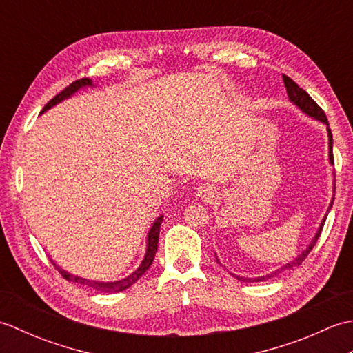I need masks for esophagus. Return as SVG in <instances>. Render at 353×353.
I'll use <instances>...</instances> for the list:
<instances>
[{"label": "esophagus", "mask_w": 353, "mask_h": 353, "mask_svg": "<svg viewBox=\"0 0 353 353\" xmlns=\"http://www.w3.org/2000/svg\"><path fill=\"white\" fill-rule=\"evenodd\" d=\"M214 196H215V192H214L211 186H200V188H199V197L201 200L209 201V200H212Z\"/></svg>", "instance_id": "1"}]
</instances>
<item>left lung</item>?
<instances>
[{"label":"left lung","instance_id":"left-lung-1","mask_svg":"<svg viewBox=\"0 0 353 353\" xmlns=\"http://www.w3.org/2000/svg\"><path fill=\"white\" fill-rule=\"evenodd\" d=\"M283 83H285V88H287V94H288V99H290L291 103H294L296 106L303 112V114H306L308 117H311V118H314V119H317V121H321V123L327 125V137H329V162H331V165H334L332 133H331V129H329V123H327V118H326V115H325V112L321 110V108L319 106V104L311 99L308 92L303 91V89H302L301 86H299L297 83H294V81H292L288 76H283ZM334 192H335V185H334ZM332 205H334V197H332V200H331V205H329L327 212L331 211ZM327 212H326V215H325L323 221H321V224H320V228H319V230H317L316 236L312 238V241L308 244V247H306V250H303L301 254H299L297 258H294L291 262H288V264H285V265H282L281 268L274 270V272H272L270 274L259 276V277H241V276H236V274H232V276H235L238 281H243V282H262V281H267V279H270V277H273V276H276V274H279V273L285 272V270L301 265L302 262L305 261V258L308 256L310 252L312 250V247L316 245L317 239H319V236H320V234H321V229H323V226H325ZM216 262H219V259H216ZM219 264H220V262H219Z\"/></svg>","mask_w":353,"mask_h":353}]
</instances>
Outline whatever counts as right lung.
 Segmentation results:
<instances>
[{
  "mask_svg": "<svg viewBox=\"0 0 353 353\" xmlns=\"http://www.w3.org/2000/svg\"><path fill=\"white\" fill-rule=\"evenodd\" d=\"M85 86H94L92 85V80L91 79H80V80H76L72 81V83L65 88L61 94H57L54 99L50 100L47 104H45V108L42 109L41 114H43L45 110H48L50 108L56 106L57 103H61L66 99H70V97L72 94H76L79 89L85 88ZM162 219L163 216H157V219L154 220L152 229L148 230V235H147V250H145V256L144 259H142L141 265L134 270V272L124 277V279L121 281H115V282H100V281H91V279H85V277H80V276H74L68 272H65V270H62L61 267H57L56 264V268L59 270V273H61L66 281L70 282H76V283H80V285H86V287H91L97 291L100 292H118V291H124L129 287H132V285L137 282L139 277L144 274L147 270L150 268V265L153 264V259H154V254L157 252V241H159V230H161V223H162Z\"/></svg>",
  "mask_w": 353,
  "mask_h": 353,
  "instance_id": "add662e5",
  "label": "right lung"
}]
</instances>
